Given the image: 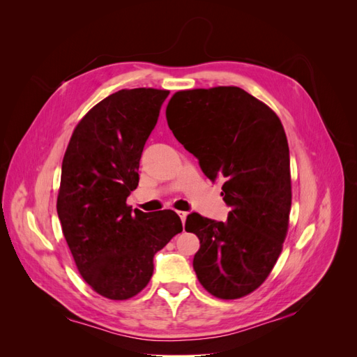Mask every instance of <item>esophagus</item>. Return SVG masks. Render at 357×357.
Here are the masks:
<instances>
[{
    "instance_id": "obj_1",
    "label": "esophagus",
    "mask_w": 357,
    "mask_h": 357,
    "mask_svg": "<svg viewBox=\"0 0 357 357\" xmlns=\"http://www.w3.org/2000/svg\"><path fill=\"white\" fill-rule=\"evenodd\" d=\"M178 215H180L181 222L185 223V222H186V218H188V213H186V211H178Z\"/></svg>"
}]
</instances>
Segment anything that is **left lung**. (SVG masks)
<instances>
[{"label":"left lung","instance_id":"1","mask_svg":"<svg viewBox=\"0 0 357 357\" xmlns=\"http://www.w3.org/2000/svg\"><path fill=\"white\" fill-rule=\"evenodd\" d=\"M168 126L219 180L231 211L218 222L190 213L185 229L199 238L193 269L220 299L252 294L282 253L291 205L290 158L277 114L241 88L180 91L167 107Z\"/></svg>","mask_w":357,"mask_h":357}]
</instances>
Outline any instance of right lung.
<instances>
[{"mask_svg":"<svg viewBox=\"0 0 357 357\" xmlns=\"http://www.w3.org/2000/svg\"><path fill=\"white\" fill-rule=\"evenodd\" d=\"M168 95L146 88L109 95L75 126L62 160L56 210L63 236L84 282L109 299L142 291L156 252L183 231L172 210L152 214L126 205Z\"/></svg>","mask_w":357,"mask_h":357,"instance_id":"add662e5","label":"right lung"}]
</instances>
